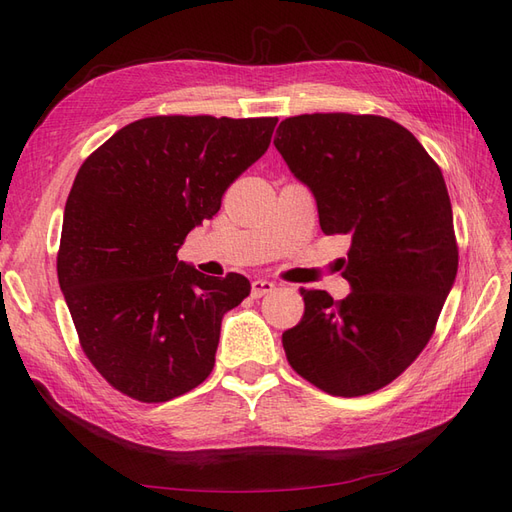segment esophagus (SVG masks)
Wrapping results in <instances>:
<instances>
[{"label":"esophagus","mask_w":512,"mask_h":512,"mask_svg":"<svg viewBox=\"0 0 512 512\" xmlns=\"http://www.w3.org/2000/svg\"><path fill=\"white\" fill-rule=\"evenodd\" d=\"M273 290H275V284L269 282V280H254V282H252V297H254V299L265 297V294H269V292H273Z\"/></svg>","instance_id":"esophagus-1"}]
</instances>
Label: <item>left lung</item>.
Masks as SVG:
<instances>
[{"label": "left lung", "mask_w": 512, "mask_h": 512, "mask_svg": "<svg viewBox=\"0 0 512 512\" xmlns=\"http://www.w3.org/2000/svg\"><path fill=\"white\" fill-rule=\"evenodd\" d=\"M273 145L312 190L324 235H348L333 301L303 290L284 331L290 367L320 391L359 397L391 384L423 352L455 284L459 250L440 166L414 134L380 115L314 113L280 123Z\"/></svg>", "instance_id": "1"}]
</instances>
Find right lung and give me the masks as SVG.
<instances>
[{"label": "right lung", "instance_id": "obj_1", "mask_svg": "<svg viewBox=\"0 0 512 512\" xmlns=\"http://www.w3.org/2000/svg\"><path fill=\"white\" fill-rule=\"evenodd\" d=\"M277 117H145L83 162L66 200L57 277L87 359L119 393L162 404L205 382L222 316L252 286L177 258L228 185L267 151Z\"/></svg>", "mask_w": 512, "mask_h": 512}]
</instances>
